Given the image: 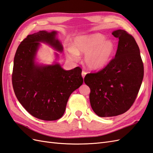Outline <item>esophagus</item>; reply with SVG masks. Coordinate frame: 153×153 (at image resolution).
<instances>
[{
  "mask_svg": "<svg viewBox=\"0 0 153 153\" xmlns=\"http://www.w3.org/2000/svg\"><path fill=\"white\" fill-rule=\"evenodd\" d=\"M86 74H87V72H85V71H84V70H83V71H82V72H81V75H82L83 78H84V77H85V76H86Z\"/></svg>",
  "mask_w": 153,
  "mask_h": 153,
  "instance_id": "obj_1",
  "label": "esophagus"
}]
</instances>
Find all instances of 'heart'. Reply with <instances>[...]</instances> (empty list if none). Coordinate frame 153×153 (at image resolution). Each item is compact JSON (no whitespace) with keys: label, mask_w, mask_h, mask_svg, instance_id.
Wrapping results in <instances>:
<instances>
[{"label":"heart","mask_w":153,"mask_h":153,"mask_svg":"<svg viewBox=\"0 0 153 153\" xmlns=\"http://www.w3.org/2000/svg\"><path fill=\"white\" fill-rule=\"evenodd\" d=\"M116 50V45L104 35L95 33L77 37L74 47L67 49L68 57L76 60L79 53H85L84 61L88 68L98 70L104 68L111 60Z\"/></svg>","instance_id":"1"}]
</instances>
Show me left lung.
<instances>
[{
    "instance_id": "obj_1",
    "label": "left lung",
    "mask_w": 153,
    "mask_h": 153,
    "mask_svg": "<svg viewBox=\"0 0 153 153\" xmlns=\"http://www.w3.org/2000/svg\"><path fill=\"white\" fill-rule=\"evenodd\" d=\"M119 38L115 56L104 68L87 74L85 84L91 88L92 109L101 117L121 115L133 105L143 81L144 68L140 48L132 35L113 31Z\"/></svg>"
}]
</instances>
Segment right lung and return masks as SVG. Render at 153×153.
<instances>
[{
    "label": "right lung",
    "instance_id": "right-lung-1",
    "mask_svg": "<svg viewBox=\"0 0 153 153\" xmlns=\"http://www.w3.org/2000/svg\"><path fill=\"white\" fill-rule=\"evenodd\" d=\"M56 34V31L42 30L28 35L17 48L13 60L12 85L17 100L30 115L44 120L61 118L70 94L83 83L80 67L65 70L59 64H35L40 42L62 51Z\"/></svg>",
    "mask_w": 153,
    "mask_h": 153
}]
</instances>
